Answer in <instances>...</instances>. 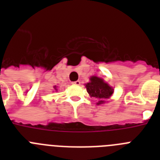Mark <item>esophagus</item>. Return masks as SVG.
Segmentation results:
<instances>
[{
  "label": "esophagus",
  "instance_id": "1",
  "mask_svg": "<svg viewBox=\"0 0 160 160\" xmlns=\"http://www.w3.org/2000/svg\"><path fill=\"white\" fill-rule=\"evenodd\" d=\"M80 83H81V82L79 81V80H78V81H75V82H73L72 84L73 85H76V86H79L80 85Z\"/></svg>",
  "mask_w": 160,
  "mask_h": 160
}]
</instances>
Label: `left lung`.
Here are the masks:
<instances>
[{
    "instance_id": "left-lung-1",
    "label": "left lung",
    "mask_w": 160,
    "mask_h": 160,
    "mask_svg": "<svg viewBox=\"0 0 160 160\" xmlns=\"http://www.w3.org/2000/svg\"><path fill=\"white\" fill-rule=\"evenodd\" d=\"M90 82L86 84L87 92L90 97H94L98 99L97 105L105 103V99L111 98L114 93V89L110 87L102 78L96 76H92L90 78Z\"/></svg>"
}]
</instances>
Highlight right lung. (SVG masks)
Instances as JSON below:
<instances>
[{"label": "right lung", "instance_id": "add662e5", "mask_svg": "<svg viewBox=\"0 0 160 160\" xmlns=\"http://www.w3.org/2000/svg\"><path fill=\"white\" fill-rule=\"evenodd\" d=\"M53 88H54L55 90H57V87H53Z\"/></svg>", "mask_w": 160, "mask_h": 160}]
</instances>
